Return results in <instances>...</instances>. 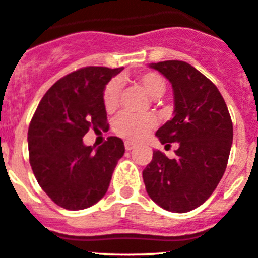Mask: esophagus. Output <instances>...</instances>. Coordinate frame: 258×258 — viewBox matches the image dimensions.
<instances>
[{"instance_id":"esophagus-1","label":"esophagus","mask_w":258,"mask_h":258,"mask_svg":"<svg viewBox=\"0 0 258 258\" xmlns=\"http://www.w3.org/2000/svg\"><path fill=\"white\" fill-rule=\"evenodd\" d=\"M134 147H136V144L132 143V142H125V149L126 151H132V149H134Z\"/></svg>"}]
</instances>
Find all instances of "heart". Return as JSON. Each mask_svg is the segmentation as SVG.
Masks as SVG:
<instances>
[{"instance_id":"1","label":"heart","mask_w":258,"mask_h":258,"mask_svg":"<svg viewBox=\"0 0 258 258\" xmlns=\"http://www.w3.org/2000/svg\"><path fill=\"white\" fill-rule=\"evenodd\" d=\"M137 83L144 90L151 99H158L164 94L166 82L159 73L144 72L137 77ZM119 83L112 81L106 86L104 91V106L106 111L111 112L119 105ZM156 120L152 115H119L114 121V132L117 136L127 139V141H138L143 138L149 129L154 126Z\"/></svg>"}]
</instances>
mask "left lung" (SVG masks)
Segmentation results:
<instances>
[{
  "label": "left lung",
  "instance_id": "8db88e82",
  "mask_svg": "<svg viewBox=\"0 0 258 258\" xmlns=\"http://www.w3.org/2000/svg\"><path fill=\"white\" fill-rule=\"evenodd\" d=\"M172 85L173 117L156 137L170 147L177 143L176 158L153 152L144 168L149 198L172 213H187L208 200L227 168L233 142V124L217 86L182 60L151 63Z\"/></svg>",
  "mask_w": 258,
  "mask_h": 258
}]
</instances>
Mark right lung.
<instances>
[{"mask_svg": "<svg viewBox=\"0 0 258 258\" xmlns=\"http://www.w3.org/2000/svg\"><path fill=\"white\" fill-rule=\"evenodd\" d=\"M122 67H85L54 83L39 102L28 132L29 159L36 181L59 207L82 210L109 188L124 142L109 137L102 146H85L90 127L106 129L104 91Z\"/></svg>", "mask_w": 258, "mask_h": 258, "instance_id": "1", "label": "right lung"}]
</instances>
